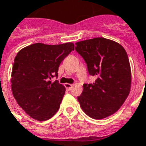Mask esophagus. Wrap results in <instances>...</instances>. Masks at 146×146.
<instances>
[{"mask_svg": "<svg viewBox=\"0 0 146 146\" xmlns=\"http://www.w3.org/2000/svg\"><path fill=\"white\" fill-rule=\"evenodd\" d=\"M64 86H65V87H66V89H68V90H71L72 88V86H73L72 84H69V83H65Z\"/></svg>", "mask_w": 146, "mask_h": 146, "instance_id": "esophagus-1", "label": "esophagus"}]
</instances>
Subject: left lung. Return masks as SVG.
Listing matches in <instances>:
<instances>
[{"label": "left lung", "instance_id": "left-lung-1", "mask_svg": "<svg viewBox=\"0 0 146 146\" xmlns=\"http://www.w3.org/2000/svg\"><path fill=\"white\" fill-rule=\"evenodd\" d=\"M75 50L96 78L84 83L78 97L80 107L90 117L100 119L115 113L129 94L131 74L129 58L121 45L103 37L80 41Z\"/></svg>", "mask_w": 146, "mask_h": 146}]
</instances>
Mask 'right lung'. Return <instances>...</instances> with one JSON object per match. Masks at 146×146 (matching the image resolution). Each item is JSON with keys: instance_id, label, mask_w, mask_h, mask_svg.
Returning <instances> with one entry per match:
<instances>
[{"instance_id": "right-lung-1", "label": "right lung", "mask_w": 146, "mask_h": 146, "mask_svg": "<svg viewBox=\"0 0 146 146\" xmlns=\"http://www.w3.org/2000/svg\"><path fill=\"white\" fill-rule=\"evenodd\" d=\"M72 43H34L22 48L15 58L12 91L18 105L31 117L45 121L60 108L66 88L56 80L60 64L72 51Z\"/></svg>"}]
</instances>
